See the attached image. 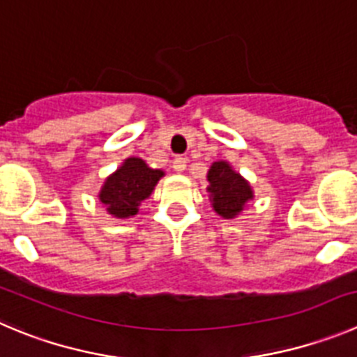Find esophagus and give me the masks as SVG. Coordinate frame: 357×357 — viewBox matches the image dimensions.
<instances>
[{"label":"esophagus","mask_w":357,"mask_h":357,"mask_svg":"<svg viewBox=\"0 0 357 357\" xmlns=\"http://www.w3.org/2000/svg\"><path fill=\"white\" fill-rule=\"evenodd\" d=\"M172 169H174L176 172H183L186 169V158H183V156H176L174 160H172Z\"/></svg>","instance_id":"obj_1"}]
</instances>
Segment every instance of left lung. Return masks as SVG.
Masks as SVG:
<instances>
[{
    "instance_id": "obj_1",
    "label": "left lung",
    "mask_w": 357,
    "mask_h": 357,
    "mask_svg": "<svg viewBox=\"0 0 357 357\" xmlns=\"http://www.w3.org/2000/svg\"><path fill=\"white\" fill-rule=\"evenodd\" d=\"M210 181V197L218 215L233 218L238 215L245 202L252 197L250 186L245 179L234 171L226 162H215L208 172Z\"/></svg>"
}]
</instances>
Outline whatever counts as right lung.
Listing matches in <instances>:
<instances>
[{
  "instance_id": "add662e5",
  "label": "right lung",
  "mask_w": 357,
  "mask_h": 357,
  "mask_svg": "<svg viewBox=\"0 0 357 357\" xmlns=\"http://www.w3.org/2000/svg\"><path fill=\"white\" fill-rule=\"evenodd\" d=\"M162 171H155L140 158H128L114 176L107 179L99 199L112 215L126 218L139 211L140 202L153 192Z\"/></svg>"
}]
</instances>
